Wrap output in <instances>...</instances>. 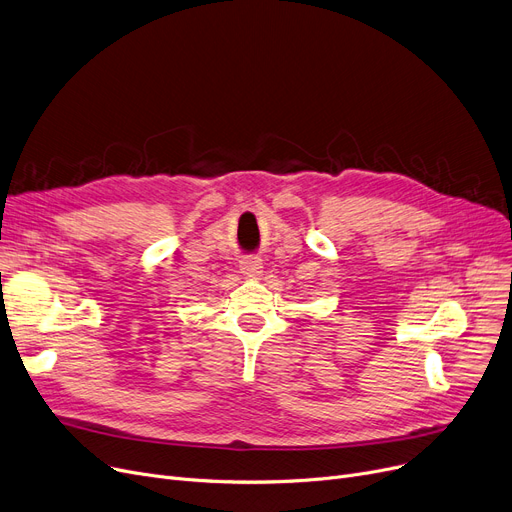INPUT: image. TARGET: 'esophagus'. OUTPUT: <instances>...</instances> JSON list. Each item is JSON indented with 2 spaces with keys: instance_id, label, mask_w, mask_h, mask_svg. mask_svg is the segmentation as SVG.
<instances>
[{
  "instance_id": "34e87169",
  "label": "esophagus",
  "mask_w": 512,
  "mask_h": 512,
  "mask_svg": "<svg viewBox=\"0 0 512 512\" xmlns=\"http://www.w3.org/2000/svg\"><path fill=\"white\" fill-rule=\"evenodd\" d=\"M240 272L247 278H259L263 274V263L259 257H247L240 261Z\"/></svg>"
}]
</instances>
